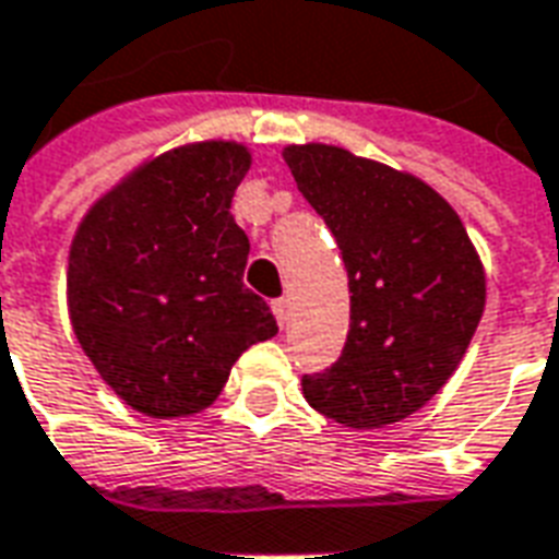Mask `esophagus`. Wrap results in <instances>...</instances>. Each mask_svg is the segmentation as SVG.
Masks as SVG:
<instances>
[{"instance_id":"obj_1","label":"esophagus","mask_w":559,"mask_h":559,"mask_svg":"<svg viewBox=\"0 0 559 559\" xmlns=\"http://www.w3.org/2000/svg\"><path fill=\"white\" fill-rule=\"evenodd\" d=\"M272 313H275V320H278L281 329H284V322H287V313H290V301L275 299V301H272Z\"/></svg>"}]
</instances>
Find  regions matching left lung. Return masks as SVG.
I'll use <instances>...</instances> for the list:
<instances>
[{
  "label": "left lung",
  "instance_id": "left-lung-1",
  "mask_svg": "<svg viewBox=\"0 0 559 559\" xmlns=\"http://www.w3.org/2000/svg\"><path fill=\"white\" fill-rule=\"evenodd\" d=\"M299 192L325 218L349 278V332L308 406L382 429L448 384L486 308V269L456 210L420 177L337 144H287Z\"/></svg>",
  "mask_w": 559,
  "mask_h": 559
}]
</instances>
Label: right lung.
<instances>
[{"label":"right lung","mask_w":559,"mask_h":559,"mask_svg":"<svg viewBox=\"0 0 559 559\" xmlns=\"http://www.w3.org/2000/svg\"><path fill=\"white\" fill-rule=\"evenodd\" d=\"M251 147L206 139L135 165L82 216L68 258V313L82 353L139 415L213 406L248 346L278 334L242 284L246 230L230 201Z\"/></svg>","instance_id":"add662e5"}]
</instances>
